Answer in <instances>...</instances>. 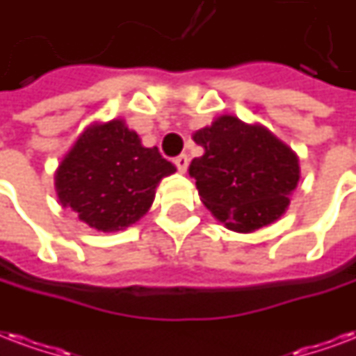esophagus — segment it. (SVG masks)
I'll use <instances>...</instances> for the list:
<instances>
[{"mask_svg": "<svg viewBox=\"0 0 356 356\" xmlns=\"http://www.w3.org/2000/svg\"><path fill=\"white\" fill-rule=\"evenodd\" d=\"M175 166H177V170L181 173L186 172L188 170V156L186 154H179L177 159H175Z\"/></svg>", "mask_w": 356, "mask_h": 356, "instance_id": "obj_1", "label": "esophagus"}]
</instances>
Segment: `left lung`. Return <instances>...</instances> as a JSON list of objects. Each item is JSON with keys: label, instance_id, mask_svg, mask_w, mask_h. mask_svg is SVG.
Listing matches in <instances>:
<instances>
[{"label": "left lung", "instance_id": "obj_1", "mask_svg": "<svg viewBox=\"0 0 356 356\" xmlns=\"http://www.w3.org/2000/svg\"><path fill=\"white\" fill-rule=\"evenodd\" d=\"M192 138L205 153L190 162V177L227 229L256 232L286 213L300 170L297 154L270 130L220 115Z\"/></svg>", "mask_w": 356, "mask_h": 356}]
</instances>
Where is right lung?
Masks as SVG:
<instances>
[{
	"mask_svg": "<svg viewBox=\"0 0 356 356\" xmlns=\"http://www.w3.org/2000/svg\"><path fill=\"white\" fill-rule=\"evenodd\" d=\"M177 168L143 147L123 119L91 124L56 172L59 203L97 232H119L142 218L154 190Z\"/></svg>",
	"mask_w": 356,
	"mask_h": 356,
	"instance_id": "obj_1",
	"label": "right lung"
}]
</instances>
